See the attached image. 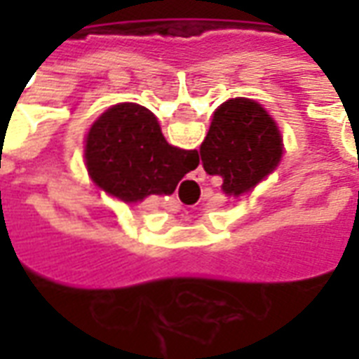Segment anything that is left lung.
I'll list each match as a JSON object with an SVG mask.
<instances>
[{
	"instance_id": "obj_1",
	"label": "left lung",
	"mask_w": 359,
	"mask_h": 359,
	"mask_svg": "<svg viewBox=\"0 0 359 359\" xmlns=\"http://www.w3.org/2000/svg\"><path fill=\"white\" fill-rule=\"evenodd\" d=\"M283 140L275 121L259 103L236 97L215 113L200 148L208 175L223 179V192L241 196L265 179L280 161Z\"/></svg>"
}]
</instances>
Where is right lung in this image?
Masks as SVG:
<instances>
[{"label": "right lung", "mask_w": 359, "mask_h": 359, "mask_svg": "<svg viewBox=\"0 0 359 359\" xmlns=\"http://www.w3.org/2000/svg\"><path fill=\"white\" fill-rule=\"evenodd\" d=\"M84 157L90 177L125 202L171 194L200 163L196 149L167 144L156 115L136 103H118L95 121Z\"/></svg>", "instance_id": "1"}]
</instances>
